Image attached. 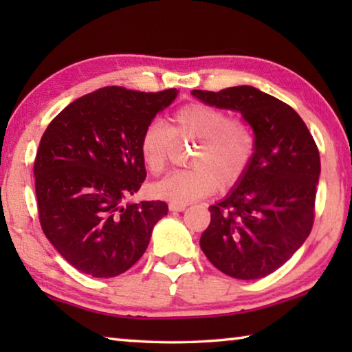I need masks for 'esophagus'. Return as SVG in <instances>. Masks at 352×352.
I'll return each mask as SVG.
<instances>
[{
	"label": "esophagus",
	"mask_w": 352,
	"mask_h": 352,
	"mask_svg": "<svg viewBox=\"0 0 352 352\" xmlns=\"http://www.w3.org/2000/svg\"><path fill=\"white\" fill-rule=\"evenodd\" d=\"M169 210L170 211L182 212V211L186 210V205H184V204H175V201H172V204H169Z\"/></svg>",
	"instance_id": "1"
}]
</instances>
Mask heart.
<instances>
[{"label": "heart", "mask_w": 352, "mask_h": 352, "mask_svg": "<svg viewBox=\"0 0 352 352\" xmlns=\"http://www.w3.org/2000/svg\"><path fill=\"white\" fill-rule=\"evenodd\" d=\"M195 141L190 155L192 169L178 170L158 182L153 192L160 199L190 204L212 194L217 188L234 186L247 174L256 152L253 129L243 118L226 116L217 107L190 102L178 109L168 129L152 121L140 138V153L153 175L163 174L169 163L174 140Z\"/></svg>", "instance_id": "1"}]
</instances>
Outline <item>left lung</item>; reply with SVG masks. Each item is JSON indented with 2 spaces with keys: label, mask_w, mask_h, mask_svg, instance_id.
Wrapping results in <instances>:
<instances>
[{
  "label": "left lung",
  "mask_w": 352,
  "mask_h": 352,
  "mask_svg": "<svg viewBox=\"0 0 352 352\" xmlns=\"http://www.w3.org/2000/svg\"><path fill=\"white\" fill-rule=\"evenodd\" d=\"M208 105L239 111L252 126L256 152L247 174L210 206L200 247L236 279H259L285 264L311 234L320 153L300 115L254 87L192 90Z\"/></svg>",
  "instance_id": "obj_1"
}]
</instances>
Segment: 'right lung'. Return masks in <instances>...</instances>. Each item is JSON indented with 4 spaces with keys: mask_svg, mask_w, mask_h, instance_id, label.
I'll list each match as a JSON object with an SVG mask.
<instances>
[{
    "mask_svg": "<svg viewBox=\"0 0 352 352\" xmlns=\"http://www.w3.org/2000/svg\"><path fill=\"white\" fill-rule=\"evenodd\" d=\"M178 91L105 87L52 119L34 163L41 230L71 265L93 278L129 270L168 214L162 200L129 204L146 178L144 127Z\"/></svg>",
    "mask_w": 352,
    "mask_h": 352,
    "instance_id": "add662e5",
    "label": "right lung"
}]
</instances>
